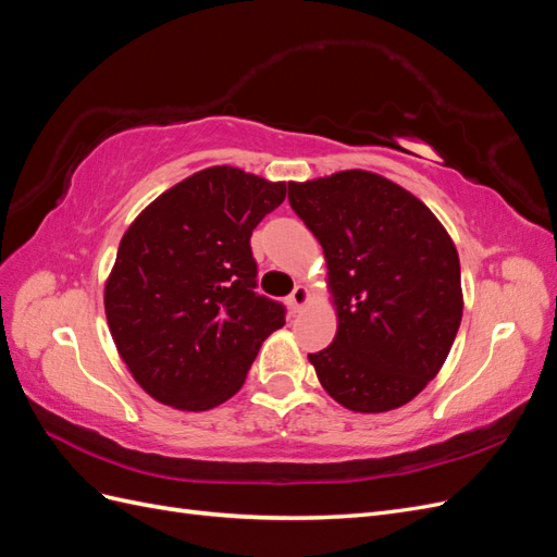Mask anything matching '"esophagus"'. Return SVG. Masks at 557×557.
<instances>
[{
  "label": "esophagus",
  "mask_w": 557,
  "mask_h": 557,
  "mask_svg": "<svg viewBox=\"0 0 557 557\" xmlns=\"http://www.w3.org/2000/svg\"><path fill=\"white\" fill-rule=\"evenodd\" d=\"M307 301H309V290L305 288V285H297V288L288 297V307L293 313H297L301 307L307 305Z\"/></svg>",
  "instance_id": "obj_1"
}]
</instances>
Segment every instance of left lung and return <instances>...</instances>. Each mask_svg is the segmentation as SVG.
<instances>
[{
	"mask_svg": "<svg viewBox=\"0 0 557 557\" xmlns=\"http://www.w3.org/2000/svg\"><path fill=\"white\" fill-rule=\"evenodd\" d=\"M288 199L323 246L339 315L334 342L309 352L318 381L358 413L411 401L440 374L462 320L448 232L409 190L362 170L288 183Z\"/></svg>",
	"mask_w": 557,
	"mask_h": 557,
	"instance_id": "left-lung-1",
	"label": "left lung"
}]
</instances>
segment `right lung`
I'll list each match as a JSON object with an SVG mask.
<instances>
[{"label": "right lung", "instance_id": "add662e5", "mask_svg": "<svg viewBox=\"0 0 557 557\" xmlns=\"http://www.w3.org/2000/svg\"><path fill=\"white\" fill-rule=\"evenodd\" d=\"M285 183L209 166L148 205L123 234L104 288L109 330L144 391L207 411L244 385L262 342L285 325L258 295L250 234Z\"/></svg>", "mask_w": 557, "mask_h": 557}]
</instances>
